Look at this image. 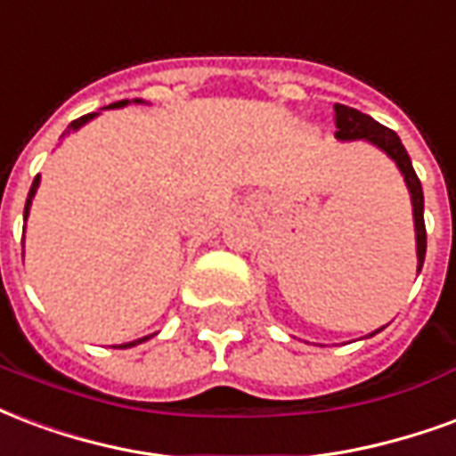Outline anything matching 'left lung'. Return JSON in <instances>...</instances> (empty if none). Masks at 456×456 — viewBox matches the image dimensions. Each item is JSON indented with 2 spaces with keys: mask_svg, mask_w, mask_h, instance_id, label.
Here are the masks:
<instances>
[{
  "mask_svg": "<svg viewBox=\"0 0 456 456\" xmlns=\"http://www.w3.org/2000/svg\"><path fill=\"white\" fill-rule=\"evenodd\" d=\"M335 138L340 141H357V138H367L374 142L377 148L387 152L388 158L396 159L398 169L403 172L405 184L411 189V199H413V218H415V240H418V272L423 269L425 262V248H428V232H425V218H423V187L420 179L415 175L413 162L405 152L403 142L396 133L374 121L371 116L362 114L357 109L345 104H335ZM379 333V330H377ZM374 335V333H371Z\"/></svg>",
  "mask_w": 456,
  "mask_h": 456,
  "instance_id": "1",
  "label": "left lung"
}]
</instances>
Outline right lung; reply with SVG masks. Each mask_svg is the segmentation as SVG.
<instances>
[{
    "label": "right lung",
    "mask_w": 456,
    "mask_h": 456,
    "mask_svg": "<svg viewBox=\"0 0 456 456\" xmlns=\"http://www.w3.org/2000/svg\"><path fill=\"white\" fill-rule=\"evenodd\" d=\"M123 104H128V102H116V104H111L109 109H116V106H123ZM96 114H87V116H79L77 121H72L68 126V131L62 133V135H68L69 131H75V128H79L82 123H87L89 118H94ZM38 179H41V175H36V179H33V184H31V191H28V199H26V208H23V221H26V216H28V206H31V199L33 194H36V189H38ZM148 338H141V340H133V342H126V345H118V347H133V345H141V342H145Z\"/></svg>",
    "instance_id": "add662e5"
}]
</instances>
